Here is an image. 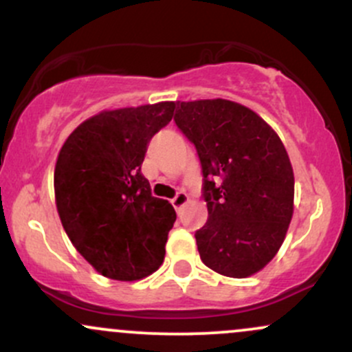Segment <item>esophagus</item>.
<instances>
[{"mask_svg": "<svg viewBox=\"0 0 352 352\" xmlns=\"http://www.w3.org/2000/svg\"><path fill=\"white\" fill-rule=\"evenodd\" d=\"M170 201H172L173 208H175V210H180V208L184 207V205L187 204V201H188V195H187V193L184 192V190H179V192H177V195L173 197V199H172Z\"/></svg>", "mask_w": 352, "mask_h": 352, "instance_id": "obj_1", "label": "esophagus"}]
</instances>
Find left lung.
I'll return each instance as SVG.
<instances>
[{
	"label": "left lung",
	"instance_id": "left-lung-1",
	"mask_svg": "<svg viewBox=\"0 0 352 352\" xmlns=\"http://www.w3.org/2000/svg\"><path fill=\"white\" fill-rule=\"evenodd\" d=\"M177 127L195 145L208 220L195 232L201 261L246 278L273 260L293 217L294 177L276 132L225 99L177 102Z\"/></svg>",
	"mask_w": 352,
	"mask_h": 352
}]
</instances>
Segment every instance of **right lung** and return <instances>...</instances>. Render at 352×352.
<instances>
[{"instance_id":"1","label":"right lung","mask_w":352,"mask_h":352,"mask_svg":"<svg viewBox=\"0 0 352 352\" xmlns=\"http://www.w3.org/2000/svg\"><path fill=\"white\" fill-rule=\"evenodd\" d=\"M175 102L106 111L82 122L54 170L60 223L76 250L104 276L135 281L162 265L175 210L152 195L140 172L148 142Z\"/></svg>"}]
</instances>
